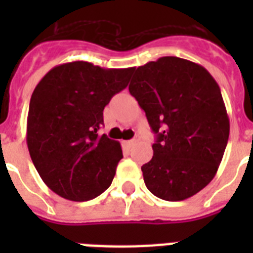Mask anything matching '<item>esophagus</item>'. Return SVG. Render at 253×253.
<instances>
[{
    "label": "esophagus",
    "mask_w": 253,
    "mask_h": 253,
    "mask_svg": "<svg viewBox=\"0 0 253 253\" xmlns=\"http://www.w3.org/2000/svg\"><path fill=\"white\" fill-rule=\"evenodd\" d=\"M136 142H138V139H131V140H127L126 144L127 146H132V144H135Z\"/></svg>",
    "instance_id": "esophagus-1"
}]
</instances>
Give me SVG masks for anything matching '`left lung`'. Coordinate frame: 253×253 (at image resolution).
Here are the masks:
<instances>
[{
  "label": "left lung",
  "mask_w": 253,
  "mask_h": 253,
  "mask_svg": "<svg viewBox=\"0 0 253 253\" xmlns=\"http://www.w3.org/2000/svg\"><path fill=\"white\" fill-rule=\"evenodd\" d=\"M128 90L156 134L142 167L147 189L166 201L197 194L215 176L230 134L219 85L202 65L164 56L139 67Z\"/></svg>",
  "instance_id": "obj_1"
}]
</instances>
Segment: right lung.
<instances>
[{"mask_svg": "<svg viewBox=\"0 0 253 253\" xmlns=\"http://www.w3.org/2000/svg\"><path fill=\"white\" fill-rule=\"evenodd\" d=\"M132 72L72 61L51 69L34 89L27 115L30 156L44 184L65 200H93L111 185L122 148L98 130L103 109Z\"/></svg>", "mask_w": 253, "mask_h": 253, "instance_id": "right-lung-1", "label": "right lung"}]
</instances>
